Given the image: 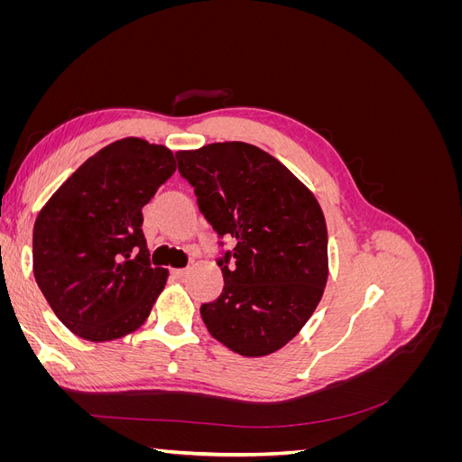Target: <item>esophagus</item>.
Masks as SVG:
<instances>
[{
	"label": "esophagus",
	"instance_id": "esophagus-1",
	"mask_svg": "<svg viewBox=\"0 0 462 462\" xmlns=\"http://www.w3.org/2000/svg\"><path fill=\"white\" fill-rule=\"evenodd\" d=\"M187 272H189L187 268H180V270H171V275H173V277H185V275H187Z\"/></svg>",
	"mask_w": 462,
	"mask_h": 462
}]
</instances>
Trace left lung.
Segmentation results:
<instances>
[{"mask_svg": "<svg viewBox=\"0 0 462 462\" xmlns=\"http://www.w3.org/2000/svg\"><path fill=\"white\" fill-rule=\"evenodd\" d=\"M177 167L217 233L223 291L200 306L208 331L243 356L289 343L328 282V229L314 194L246 143L177 152ZM229 240L233 249H226Z\"/></svg>", "mask_w": 462, "mask_h": 462, "instance_id": "left-lung-1", "label": "left lung"}]
</instances>
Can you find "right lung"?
Wrapping results in <instances>:
<instances>
[{
	"label": "right lung",
	"instance_id": "add662e5",
	"mask_svg": "<svg viewBox=\"0 0 462 462\" xmlns=\"http://www.w3.org/2000/svg\"><path fill=\"white\" fill-rule=\"evenodd\" d=\"M173 153L123 138L82 163L36 217V283L63 324L88 341L141 328L165 285L152 268L143 206L175 173Z\"/></svg>",
	"mask_w": 462,
	"mask_h": 462
}]
</instances>
